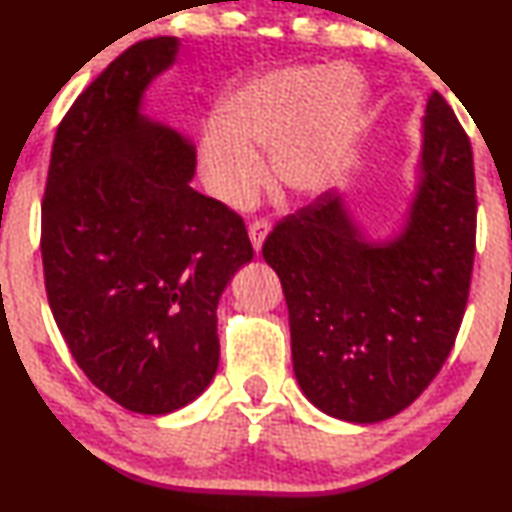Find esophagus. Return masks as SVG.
Returning a JSON list of instances; mask_svg holds the SVG:
<instances>
[{"label": "esophagus", "mask_w": 512, "mask_h": 512, "mask_svg": "<svg viewBox=\"0 0 512 512\" xmlns=\"http://www.w3.org/2000/svg\"><path fill=\"white\" fill-rule=\"evenodd\" d=\"M268 233H270V223L265 221V219H256V221L249 223V240H251V244H254L256 254H258V251H261Z\"/></svg>", "instance_id": "34e87169"}]
</instances>
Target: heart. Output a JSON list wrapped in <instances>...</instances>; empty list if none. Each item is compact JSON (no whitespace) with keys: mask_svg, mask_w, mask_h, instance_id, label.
I'll list each match as a JSON object with an SVG mask.
<instances>
[{"mask_svg":"<svg viewBox=\"0 0 512 512\" xmlns=\"http://www.w3.org/2000/svg\"><path fill=\"white\" fill-rule=\"evenodd\" d=\"M366 104L363 83L342 65H286L251 76L223 97L202 135L207 191L226 205L249 202L265 179L261 151L291 198L331 193L354 163Z\"/></svg>","mask_w":512,"mask_h":512,"instance_id":"b5f03b06","label":"heart"}]
</instances>
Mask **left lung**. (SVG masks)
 Returning a JSON list of instances; mask_svg holds the SVG:
<instances>
[{
  "instance_id": "obj_1",
  "label": "left lung",
  "mask_w": 512,
  "mask_h": 512,
  "mask_svg": "<svg viewBox=\"0 0 512 512\" xmlns=\"http://www.w3.org/2000/svg\"><path fill=\"white\" fill-rule=\"evenodd\" d=\"M475 256V174L443 95L426 100L403 223L373 237L342 195L286 216L263 244L284 286L293 373L314 408L375 424L408 408L452 352Z\"/></svg>"
}]
</instances>
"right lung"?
I'll list each match as a JSON object with an SVG mask.
<instances>
[{
  "mask_svg": "<svg viewBox=\"0 0 512 512\" xmlns=\"http://www.w3.org/2000/svg\"><path fill=\"white\" fill-rule=\"evenodd\" d=\"M177 37L118 55L62 118L41 205L51 312L69 352L125 410L167 415L219 368L216 307L254 258L240 216L195 191V144L144 111Z\"/></svg>",
  "mask_w": 512,
  "mask_h": 512,
  "instance_id": "obj_1",
  "label": "right lung"
}]
</instances>
